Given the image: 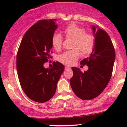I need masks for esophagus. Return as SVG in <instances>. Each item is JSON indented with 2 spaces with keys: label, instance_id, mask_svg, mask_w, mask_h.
<instances>
[{
  "label": "esophagus",
  "instance_id": "obj_1",
  "mask_svg": "<svg viewBox=\"0 0 127 127\" xmlns=\"http://www.w3.org/2000/svg\"><path fill=\"white\" fill-rule=\"evenodd\" d=\"M68 68H70L69 67H68V66H65V70L68 69Z\"/></svg>",
  "mask_w": 127,
  "mask_h": 127
}]
</instances>
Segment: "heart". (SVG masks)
Listing matches in <instances>:
<instances>
[{
  "label": "heart",
  "instance_id": "b5f03b06",
  "mask_svg": "<svg viewBox=\"0 0 127 127\" xmlns=\"http://www.w3.org/2000/svg\"><path fill=\"white\" fill-rule=\"evenodd\" d=\"M65 37L74 40L73 50L65 51L59 55L58 60L64 64L72 65L75 63L81 55L79 49L83 54H88L93 50L95 45V37L91 33H86L84 28L76 24H71L64 30ZM52 45L55 50L62 49V36L60 33H54L52 36ZM78 49V50L77 49Z\"/></svg>",
  "mask_w": 127,
  "mask_h": 127
}]
</instances>
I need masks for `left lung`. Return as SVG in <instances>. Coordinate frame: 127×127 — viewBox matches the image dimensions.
<instances>
[{"instance_id": "1", "label": "left lung", "mask_w": 127, "mask_h": 127, "mask_svg": "<svg viewBox=\"0 0 127 127\" xmlns=\"http://www.w3.org/2000/svg\"><path fill=\"white\" fill-rule=\"evenodd\" d=\"M91 28L95 45L90 57L81 62V64L88 65V70L82 72L79 68L72 67L73 76L70 79L75 95L85 100L95 98L105 89L111 78L115 60L114 47L107 32L97 26Z\"/></svg>"}]
</instances>
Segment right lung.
Segmentation results:
<instances>
[{
    "label": "right lung",
    "instance_id": "1",
    "mask_svg": "<svg viewBox=\"0 0 127 127\" xmlns=\"http://www.w3.org/2000/svg\"><path fill=\"white\" fill-rule=\"evenodd\" d=\"M56 19L37 21L26 32L17 55V70L23 90L33 101L44 103L54 95L64 65L56 62L52 67L43 64L51 57L52 36L57 29Z\"/></svg>",
    "mask_w": 127,
    "mask_h": 127
}]
</instances>
